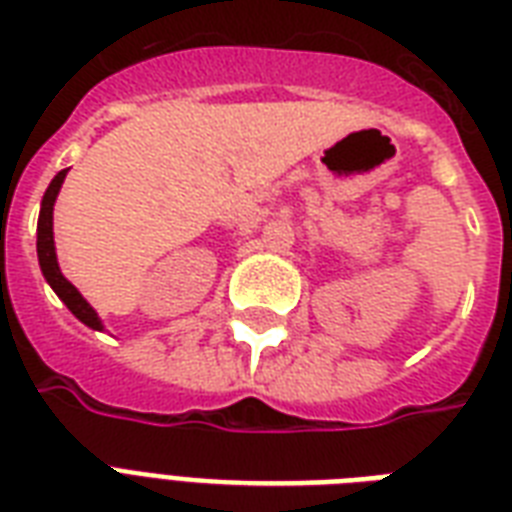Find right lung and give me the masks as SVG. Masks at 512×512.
Instances as JSON below:
<instances>
[{
  "label": "right lung",
  "mask_w": 512,
  "mask_h": 512,
  "mask_svg": "<svg viewBox=\"0 0 512 512\" xmlns=\"http://www.w3.org/2000/svg\"><path fill=\"white\" fill-rule=\"evenodd\" d=\"M69 170H61L58 176L50 181L47 186L45 197H42V211H39V224H37V253H39V267H42V275L50 285H53V291L58 293V299L69 307L74 315H77L85 326L95 328V331H101V320L95 315V310L82 299V293L74 288V285L61 275V269H58V259H55V243H53V205L55 197L61 192L63 178H66Z\"/></svg>",
  "instance_id": "add662e5"
}]
</instances>
